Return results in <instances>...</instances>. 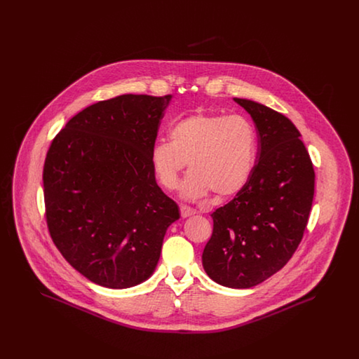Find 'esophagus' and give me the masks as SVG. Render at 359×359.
Segmentation results:
<instances>
[{
	"instance_id": "esophagus-1",
	"label": "esophagus",
	"mask_w": 359,
	"mask_h": 359,
	"mask_svg": "<svg viewBox=\"0 0 359 359\" xmlns=\"http://www.w3.org/2000/svg\"><path fill=\"white\" fill-rule=\"evenodd\" d=\"M194 214H195V211L192 208H189L188 205H180V215H182V218H187V217H191Z\"/></svg>"
}]
</instances>
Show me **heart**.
Here are the masks:
<instances>
[{
  "mask_svg": "<svg viewBox=\"0 0 359 359\" xmlns=\"http://www.w3.org/2000/svg\"><path fill=\"white\" fill-rule=\"evenodd\" d=\"M256 154V128L246 117L199 113L173 123L170 142H156L151 161L167 189L176 188L188 164L191 172L180 189L186 199H199L211 191L230 198L248 184Z\"/></svg>",
  "mask_w": 359,
  "mask_h": 359,
  "instance_id": "1",
  "label": "heart"
}]
</instances>
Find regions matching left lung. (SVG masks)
Returning <instances> with one entry per match:
<instances>
[{"label":"left lung","instance_id":"left-lung-1","mask_svg":"<svg viewBox=\"0 0 359 359\" xmlns=\"http://www.w3.org/2000/svg\"><path fill=\"white\" fill-rule=\"evenodd\" d=\"M234 101L256 123V164L245 188L211 214L202 262L215 283L245 290L278 272L296 252L312 207L315 171L290 118L255 101Z\"/></svg>","mask_w":359,"mask_h":359}]
</instances>
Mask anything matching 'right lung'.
<instances>
[{"mask_svg":"<svg viewBox=\"0 0 359 359\" xmlns=\"http://www.w3.org/2000/svg\"><path fill=\"white\" fill-rule=\"evenodd\" d=\"M171 95L123 94L79 111L52 140L43 186L52 241L69 265L113 290L145 281L179 207L151 152Z\"/></svg>","mask_w":359,"mask_h":359,"instance_id":"right-lung-1","label":"right lung"}]
</instances>
